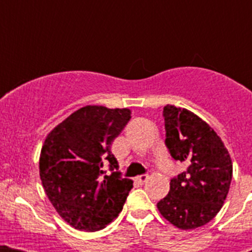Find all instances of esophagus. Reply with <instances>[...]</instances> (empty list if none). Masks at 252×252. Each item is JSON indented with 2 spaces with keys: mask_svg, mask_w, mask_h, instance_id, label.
I'll return each instance as SVG.
<instances>
[{
  "mask_svg": "<svg viewBox=\"0 0 252 252\" xmlns=\"http://www.w3.org/2000/svg\"><path fill=\"white\" fill-rule=\"evenodd\" d=\"M148 179H149L148 174H142V175H139V177L135 178V180H136L139 184H141V186H142V184H145L146 182H148Z\"/></svg>",
  "mask_w": 252,
  "mask_h": 252,
  "instance_id": "34e87169",
  "label": "esophagus"
}]
</instances>
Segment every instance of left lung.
<instances>
[{
    "label": "left lung",
    "instance_id": "8db88e82",
    "mask_svg": "<svg viewBox=\"0 0 252 252\" xmlns=\"http://www.w3.org/2000/svg\"><path fill=\"white\" fill-rule=\"evenodd\" d=\"M165 145L187 166L170 179L168 195L158 202L162 217L182 230L208 223L222 208L232 179L230 154L213 128L186 108L162 110Z\"/></svg>",
    "mask_w": 252,
    "mask_h": 252
}]
</instances>
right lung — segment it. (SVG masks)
I'll use <instances>...</instances> for the list:
<instances>
[{"label": "right lung", "instance_id": "1", "mask_svg": "<svg viewBox=\"0 0 252 252\" xmlns=\"http://www.w3.org/2000/svg\"><path fill=\"white\" fill-rule=\"evenodd\" d=\"M131 119L127 108L86 106L51 131L40 154L49 201L75 230H102L122 211L132 180L121 177L111 144ZM109 164L106 176L103 164Z\"/></svg>", "mask_w": 252, "mask_h": 252}]
</instances>
